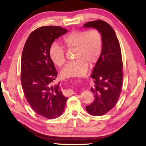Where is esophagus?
<instances>
[{"label":"esophagus","mask_w":146,"mask_h":146,"mask_svg":"<svg viewBox=\"0 0 146 146\" xmlns=\"http://www.w3.org/2000/svg\"><path fill=\"white\" fill-rule=\"evenodd\" d=\"M74 93H75V92H74V91L71 90H66L65 91H64V95L66 96L72 95Z\"/></svg>","instance_id":"esophagus-1"}]
</instances>
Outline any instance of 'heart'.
<instances>
[{"label":"heart","instance_id":"b5f03b06","mask_svg":"<svg viewBox=\"0 0 146 146\" xmlns=\"http://www.w3.org/2000/svg\"><path fill=\"white\" fill-rule=\"evenodd\" d=\"M64 43L68 49H76L75 58L77 60L68 64L61 75L64 78L80 76L84 75L90 65L97 62L102 50V36L97 29L90 31H75L64 38ZM49 55L53 63L62 66L66 62L64 49L57 44H53L49 50Z\"/></svg>","mask_w":146,"mask_h":146}]
</instances>
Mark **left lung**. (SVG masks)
Here are the masks:
<instances>
[{
  "mask_svg": "<svg viewBox=\"0 0 146 146\" xmlns=\"http://www.w3.org/2000/svg\"><path fill=\"white\" fill-rule=\"evenodd\" d=\"M83 27L95 28L102 36V50L91 77L93 79L91 91L95 101L86 106L87 112L102 116L116 105L122 90L123 75L121 49L115 32L110 24L100 20L89 22Z\"/></svg>",
  "mask_w": 146,
  "mask_h": 146,
  "instance_id": "8db88e82",
  "label": "left lung"
}]
</instances>
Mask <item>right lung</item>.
<instances>
[{"label":"right lung","instance_id":"right-lung-1","mask_svg":"<svg viewBox=\"0 0 146 146\" xmlns=\"http://www.w3.org/2000/svg\"><path fill=\"white\" fill-rule=\"evenodd\" d=\"M60 26H43L29 35L21 58V84L29 105L38 115L53 119L62 114L68 100L59 82L53 86L57 71L49 55L51 46L68 33Z\"/></svg>","mask_w":146,"mask_h":146}]
</instances>
